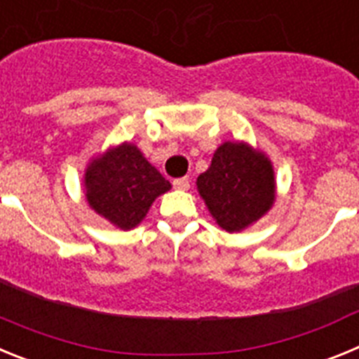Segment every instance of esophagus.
I'll return each mask as SVG.
<instances>
[{"label": "esophagus", "mask_w": 359, "mask_h": 359, "mask_svg": "<svg viewBox=\"0 0 359 359\" xmlns=\"http://www.w3.org/2000/svg\"><path fill=\"white\" fill-rule=\"evenodd\" d=\"M172 185L176 187V189L180 190H189L190 189V180L189 177H177V180H174Z\"/></svg>", "instance_id": "1"}]
</instances>
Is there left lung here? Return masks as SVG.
Returning a JSON list of instances; mask_svg holds the SVG:
<instances>
[{
	"mask_svg": "<svg viewBox=\"0 0 359 359\" xmlns=\"http://www.w3.org/2000/svg\"><path fill=\"white\" fill-rule=\"evenodd\" d=\"M198 189L219 226L239 231L273 205V169L259 151L226 142L215 151L207 172L199 174Z\"/></svg>",
	"mask_w": 359,
	"mask_h": 359,
	"instance_id": "8db88e82",
	"label": "left lung"
}]
</instances>
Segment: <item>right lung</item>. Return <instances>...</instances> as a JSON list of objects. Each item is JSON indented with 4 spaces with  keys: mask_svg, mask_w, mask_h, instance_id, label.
Wrapping results in <instances>:
<instances>
[{
    "mask_svg": "<svg viewBox=\"0 0 359 359\" xmlns=\"http://www.w3.org/2000/svg\"><path fill=\"white\" fill-rule=\"evenodd\" d=\"M84 182L91 208L122 230L135 228L152 201L170 189V183L131 144L95 160Z\"/></svg>",
    "mask_w": 359,
    "mask_h": 359,
    "instance_id": "1",
    "label": "right lung"
}]
</instances>
